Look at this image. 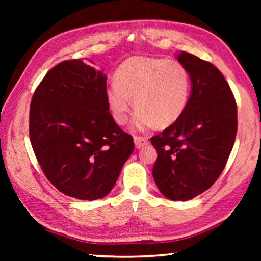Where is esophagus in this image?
Segmentation results:
<instances>
[{
	"label": "esophagus",
	"instance_id": "obj_1",
	"mask_svg": "<svg viewBox=\"0 0 261 261\" xmlns=\"http://www.w3.org/2000/svg\"><path fill=\"white\" fill-rule=\"evenodd\" d=\"M134 141H135V145L137 148H141V147L146 146V145L148 144V140L146 138H144V137H135Z\"/></svg>",
	"mask_w": 261,
	"mask_h": 261
}]
</instances>
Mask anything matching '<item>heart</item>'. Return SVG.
I'll return each mask as SVG.
<instances>
[{
  "label": "heart",
  "instance_id": "1",
  "mask_svg": "<svg viewBox=\"0 0 261 261\" xmlns=\"http://www.w3.org/2000/svg\"><path fill=\"white\" fill-rule=\"evenodd\" d=\"M190 77L177 61L135 56L121 64L106 99L115 122L124 125L131 109L138 108L132 125L166 129L178 120L188 105ZM134 101H132V100Z\"/></svg>",
  "mask_w": 261,
  "mask_h": 261
}]
</instances>
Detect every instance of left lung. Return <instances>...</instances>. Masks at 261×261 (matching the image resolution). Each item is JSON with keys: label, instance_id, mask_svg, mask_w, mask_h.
I'll use <instances>...</instances> for the list:
<instances>
[{"label": "left lung", "instance_id": "8db88e82", "mask_svg": "<svg viewBox=\"0 0 261 261\" xmlns=\"http://www.w3.org/2000/svg\"><path fill=\"white\" fill-rule=\"evenodd\" d=\"M191 94L174 124L151 138L158 152L153 178L170 200L187 201L206 191L222 173L235 143L237 106L223 74L210 62L180 51Z\"/></svg>", "mask_w": 261, "mask_h": 261}]
</instances>
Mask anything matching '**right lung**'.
Returning a JSON list of instances; mask_svg holds the SVG:
<instances>
[{
    "label": "right lung",
    "instance_id": "right-lung-1",
    "mask_svg": "<svg viewBox=\"0 0 261 261\" xmlns=\"http://www.w3.org/2000/svg\"><path fill=\"white\" fill-rule=\"evenodd\" d=\"M107 76L82 60L47 72L30 107V139L46 177L82 200L107 196L135 149L109 113Z\"/></svg>",
    "mask_w": 261,
    "mask_h": 261
}]
</instances>
